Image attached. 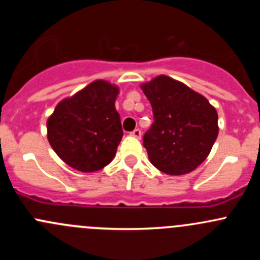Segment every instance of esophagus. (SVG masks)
Returning a JSON list of instances; mask_svg holds the SVG:
<instances>
[{"mask_svg": "<svg viewBox=\"0 0 260 260\" xmlns=\"http://www.w3.org/2000/svg\"><path fill=\"white\" fill-rule=\"evenodd\" d=\"M131 135H132L133 137H136V138H138V140H140V138H141V135H142V132H141L140 128H136V129L133 131V132L131 133Z\"/></svg>", "mask_w": 260, "mask_h": 260, "instance_id": "1", "label": "esophagus"}]
</instances>
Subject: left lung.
I'll use <instances>...</instances> for the list:
<instances>
[{
	"label": "left lung",
	"instance_id": "obj_1",
	"mask_svg": "<svg viewBox=\"0 0 260 260\" xmlns=\"http://www.w3.org/2000/svg\"><path fill=\"white\" fill-rule=\"evenodd\" d=\"M141 89L154 118L143 136L151 164L174 176L193 171L205 161L216 141V109L205 96L166 75L142 84Z\"/></svg>",
	"mask_w": 260,
	"mask_h": 260
}]
</instances>
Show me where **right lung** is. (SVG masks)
Masks as SVG:
<instances>
[{"label": "right lung", "instance_id": "1", "mask_svg": "<svg viewBox=\"0 0 260 260\" xmlns=\"http://www.w3.org/2000/svg\"><path fill=\"white\" fill-rule=\"evenodd\" d=\"M118 93L114 84L95 80L62 99L49 117L50 146L70 167L94 172L114 158L123 137L120 117L114 107Z\"/></svg>", "mask_w": 260, "mask_h": 260}]
</instances>
